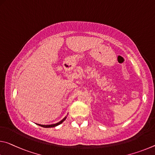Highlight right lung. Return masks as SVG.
Returning <instances> with one entry per match:
<instances>
[{"instance_id": "1", "label": "right lung", "mask_w": 155, "mask_h": 155, "mask_svg": "<svg viewBox=\"0 0 155 155\" xmlns=\"http://www.w3.org/2000/svg\"><path fill=\"white\" fill-rule=\"evenodd\" d=\"M65 119H66V117H65L63 120H61V121H59L58 123H57V124H51V125H40V124H38V126H41V127H53L58 126V125L61 124H62V123L65 121Z\"/></svg>"}]
</instances>
